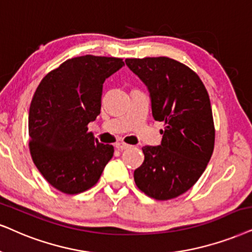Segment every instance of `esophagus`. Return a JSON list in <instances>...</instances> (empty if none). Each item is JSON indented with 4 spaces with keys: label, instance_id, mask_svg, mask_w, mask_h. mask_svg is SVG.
Returning a JSON list of instances; mask_svg holds the SVG:
<instances>
[{
    "label": "esophagus",
    "instance_id": "34e87169",
    "mask_svg": "<svg viewBox=\"0 0 252 252\" xmlns=\"http://www.w3.org/2000/svg\"><path fill=\"white\" fill-rule=\"evenodd\" d=\"M115 146H116V148L119 149V150H126V149H129V148H130V145L126 144V143H124V142L116 143Z\"/></svg>",
    "mask_w": 252,
    "mask_h": 252
}]
</instances>
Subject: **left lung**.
Wrapping results in <instances>:
<instances>
[{
    "mask_svg": "<svg viewBox=\"0 0 252 252\" xmlns=\"http://www.w3.org/2000/svg\"><path fill=\"white\" fill-rule=\"evenodd\" d=\"M144 82L152 116L164 122L161 144L144 146V161L133 172L139 189L156 200H170L199 180L213 155L215 128L211 100L195 72L167 57L126 59Z\"/></svg>",
    "mask_w": 252,
    "mask_h": 252,
    "instance_id": "1",
    "label": "left lung"
}]
</instances>
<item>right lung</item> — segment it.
I'll list each match as a JSON object with an SVG mask.
<instances>
[{
    "label": "right lung",
    "instance_id": "add662e5",
    "mask_svg": "<svg viewBox=\"0 0 252 252\" xmlns=\"http://www.w3.org/2000/svg\"><path fill=\"white\" fill-rule=\"evenodd\" d=\"M124 65L113 57L66 60L40 81L29 111V148L41 176L56 189L78 194L93 187L114 155L88 123L101 110L103 82Z\"/></svg>",
    "mask_w": 252,
    "mask_h": 252
}]
</instances>
